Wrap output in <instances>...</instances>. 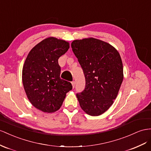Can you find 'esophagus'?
Returning <instances> with one entry per match:
<instances>
[{"mask_svg":"<svg viewBox=\"0 0 151 151\" xmlns=\"http://www.w3.org/2000/svg\"><path fill=\"white\" fill-rule=\"evenodd\" d=\"M71 84H72L73 88H74L75 86V81H73V82H71Z\"/></svg>","mask_w":151,"mask_h":151,"instance_id":"1","label":"esophagus"}]
</instances>
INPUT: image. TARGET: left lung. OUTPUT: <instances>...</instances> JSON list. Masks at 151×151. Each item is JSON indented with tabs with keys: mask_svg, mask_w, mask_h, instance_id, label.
I'll use <instances>...</instances> for the list:
<instances>
[{
	"mask_svg": "<svg viewBox=\"0 0 151 151\" xmlns=\"http://www.w3.org/2000/svg\"><path fill=\"white\" fill-rule=\"evenodd\" d=\"M71 48L82 67L86 88L76 94L87 114L105 113L117 98L124 78L121 57L113 46L94 37L74 40Z\"/></svg>",
	"mask_w": 151,
	"mask_h": 151,
	"instance_id": "1",
	"label": "left lung"
}]
</instances>
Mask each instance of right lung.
Instances as JSON below:
<instances>
[{
  "label": "right lung",
  "instance_id": "add662e5",
  "mask_svg": "<svg viewBox=\"0 0 151 151\" xmlns=\"http://www.w3.org/2000/svg\"><path fill=\"white\" fill-rule=\"evenodd\" d=\"M69 48V43L50 37L39 42L29 52L22 69V82L32 105L45 113L61 107L71 83L60 79L59 58Z\"/></svg>",
  "mask_w": 151,
  "mask_h": 151
}]
</instances>
